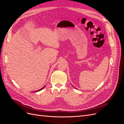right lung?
Masks as SVG:
<instances>
[{
	"mask_svg": "<svg viewBox=\"0 0 124 124\" xmlns=\"http://www.w3.org/2000/svg\"><path fill=\"white\" fill-rule=\"evenodd\" d=\"M44 87H43V88H41V89H39V90H38V91H36V92H38V91H40V90H41V89H42L43 88H44Z\"/></svg>",
	"mask_w": 124,
	"mask_h": 124,
	"instance_id": "obj_1",
	"label": "right lung"
}]
</instances>
